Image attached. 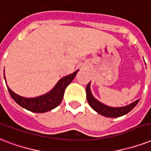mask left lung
<instances>
[{"instance_id":"left-lung-1","label":"left lung","mask_w":151,"mask_h":151,"mask_svg":"<svg viewBox=\"0 0 151 151\" xmlns=\"http://www.w3.org/2000/svg\"><path fill=\"white\" fill-rule=\"evenodd\" d=\"M86 99H87V101H88L90 106L94 111H96L97 113H99V114H101L104 116H106V117H119L121 116L125 115L128 113H129L137 105L139 101V99H138V100L127 106L114 108V107H109V106H106V105L99 102L98 100L94 99V97L92 96L91 92L90 83L87 84V86H86Z\"/></svg>"}]
</instances>
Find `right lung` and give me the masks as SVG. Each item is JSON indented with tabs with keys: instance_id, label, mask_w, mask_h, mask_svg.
<instances>
[{
	"instance_id": "right-lung-1",
	"label": "right lung",
	"mask_w": 151,
	"mask_h": 151,
	"mask_svg": "<svg viewBox=\"0 0 151 151\" xmlns=\"http://www.w3.org/2000/svg\"><path fill=\"white\" fill-rule=\"evenodd\" d=\"M77 72L78 70L73 72L72 74L68 75L60 79V81L54 86V88L47 94L33 99H27L21 97L12 91L9 87L7 88L12 99L23 108L34 113H45L56 108L60 104L64 97L65 88L72 81V79H74Z\"/></svg>"
}]
</instances>
